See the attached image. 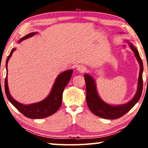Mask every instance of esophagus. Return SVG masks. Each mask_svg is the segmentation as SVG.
<instances>
[{
  "label": "esophagus",
  "mask_w": 148,
  "mask_h": 148,
  "mask_svg": "<svg viewBox=\"0 0 148 148\" xmlns=\"http://www.w3.org/2000/svg\"><path fill=\"white\" fill-rule=\"evenodd\" d=\"M86 67H85L84 65H78L77 66V70L80 72H83L84 71H86Z\"/></svg>",
  "instance_id": "34e87169"
}]
</instances>
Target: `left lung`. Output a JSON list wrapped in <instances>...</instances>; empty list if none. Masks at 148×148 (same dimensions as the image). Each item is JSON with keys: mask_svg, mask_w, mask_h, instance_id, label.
<instances>
[{"mask_svg": "<svg viewBox=\"0 0 148 148\" xmlns=\"http://www.w3.org/2000/svg\"><path fill=\"white\" fill-rule=\"evenodd\" d=\"M129 45L131 49L134 51L140 66L137 91L134 98L131 101L120 106H112L106 104V102L102 101L97 93L96 85L92 77L88 74L84 75V79L86 83V101L87 106L92 113L102 118L108 119L119 118L127 114L130 110H131L141 97L142 89H143V79H142V72L144 69L143 63L136 47L131 43H129Z\"/></svg>", "mask_w": 148, "mask_h": 148, "instance_id": "1", "label": "left lung"}]
</instances>
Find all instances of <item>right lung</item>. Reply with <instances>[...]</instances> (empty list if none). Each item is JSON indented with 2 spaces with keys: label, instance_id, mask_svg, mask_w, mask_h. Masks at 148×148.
<instances>
[{
  "label": "right lung",
  "instance_id": "add662e5",
  "mask_svg": "<svg viewBox=\"0 0 148 148\" xmlns=\"http://www.w3.org/2000/svg\"><path fill=\"white\" fill-rule=\"evenodd\" d=\"M36 34V32L29 33L20 39L19 42H21L24 40L34 36ZM15 50H16L15 48L12 49L10 53L7 58L6 62V72H8V60L10 58L12 54L13 53ZM72 72H73L72 70H69V71H66L60 74L56 80V82H55L53 88H52L49 96L43 101L38 102V103L24 105L15 101L10 94L7 76L5 78L4 82L5 92H6V97L9 101L25 116L31 119L45 118V117H49L56 113L59 110L60 106H61L62 92H63L65 87L66 86V85L68 84L71 78Z\"/></svg>",
  "mask_w": 148,
  "mask_h": 148
}]
</instances>
